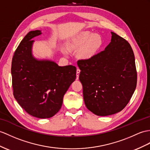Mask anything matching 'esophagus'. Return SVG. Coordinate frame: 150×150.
Segmentation results:
<instances>
[{
	"label": "esophagus",
	"instance_id": "1",
	"mask_svg": "<svg viewBox=\"0 0 150 150\" xmlns=\"http://www.w3.org/2000/svg\"><path fill=\"white\" fill-rule=\"evenodd\" d=\"M80 69H77V70H76V79H79V73H80Z\"/></svg>",
	"mask_w": 150,
	"mask_h": 150
}]
</instances>
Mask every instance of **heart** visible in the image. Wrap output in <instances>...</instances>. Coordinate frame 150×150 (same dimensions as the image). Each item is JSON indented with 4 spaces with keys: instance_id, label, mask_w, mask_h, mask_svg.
I'll list each match as a JSON object with an SVG mask.
<instances>
[{
    "instance_id": "1",
    "label": "heart",
    "mask_w": 150,
    "mask_h": 150,
    "mask_svg": "<svg viewBox=\"0 0 150 150\" xmlns=\"http://www.w3.org/2000/svg\"><path fill=\"white\" fill-rule=\"evenodd\" d=\"M69 45L71 48H81L80 55L83 59L88 60L97 53L103 45V40L101 36L89 31H84L75 36L69 41ZM64 54L67 52L63 50Z\"/></svg>"
}]
</instances>
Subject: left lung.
<instances>
[{"instance_id": "obj_1", "label": "left lung", "mask_w": 150, "mask_h": 150, "mask_svg": "<svg viewBox=\"0 0 150 150\" xmlns=\"http://www.w3.org/2000/svg\"><path fill=\"white\" fill-rule=\"evenodd\" d=\"M111 33V42L104 51L90 59L78 61L86 107L101 116L121 111L137 85L132 47L125 39Z\"/></svg>"}]
</instances>
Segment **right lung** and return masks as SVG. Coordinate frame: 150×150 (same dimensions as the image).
Wrapping results in <instances>:
<instances>
[{
	"mask_svg": "<svg viewBox=\"0 0 150 150\" xmlns=\"http://www.w3.org/2000/svg\"><path fill=\"white\" fill-rule=\"evenodd\" d=\"M41 34L39 30L29 32L18 46L12 60V83L14 98L28 114L49 118L60 109L65 93L76 78V67L34 57L32 39Z\"/></svg>",
	"mask_w": 150,
	"mask_h": 150,
	"instance_id": "obj_1",
	"label": "right lung"
}]
</instances>
